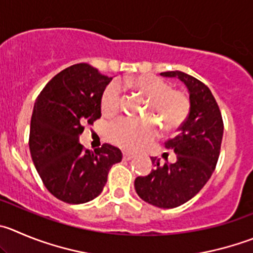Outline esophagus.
Here are the masks:
<instances>
[{
	"mask_svg": "<svg viewBox=\"0 0 253 253\" xmlns=\"http://www.w3.org/2000/svg\"><path fill=\"white\" fill-rule=\"evenodd\" d=\"M134 154L133 153H129V151H124L123 153V158H124V160H130V159L134 158Z\"/></svg>",
	"mask_w": 253,
	"mask_h": 253,
	"instance_id": "1",
	"label": "esophagus"
}]
</instances>
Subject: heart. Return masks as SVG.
<instances>
[{"instance_id": "b5f03b06", "label": "heart", "mask_w": 253, "mask_h": 253, "mask_svg": "<svg viewBox=\"0 0 253 253\" xmlns=\"http://www.w3.org/2000/svg\"><path fill=\"white\" fill-rule=\"evenodd\" d=\"M126 85L143 97L148 98L146 115H156L164 122L165 128L171 130L182 124L190 109V102L185 93L170 88L165 79L153 74H144L126 81ZM103 114L113 117L122 108V88L117 82L108 84L100 102ZM159 125L151 118L135 119L120 118L108 130L110 141L129 150H136L159 135Z\"/></svg>"}]
</instances>
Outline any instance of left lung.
Here are the masks:
<instances>
[{"label":"left lung","instance_id":"obj_1","mask_svg":"<svg viewBox=\"0 0 253 253\" xmlns=\"http://www.w3.org/2000/svg\"><path fill=\"white\" fill-rule=\"evenodd\" d=\"M160 74L176 77L185 84L189 93V115L176 135L165 143V148L176 154V161L160 167V163L151 158L155 169L146 176L136 177L134 186L145 203L172 209L192 199L211 177L220 155L223 124L217 103L205 84L180 71Z\"/></svg>","mask_w":253,"mask_h":253}]
</instances>
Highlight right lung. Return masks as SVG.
I'll use <instances>...</instances> for the list:
<instances>
[{"instance_id":"right-lung-1","label":"right lung","mask_w":253,"mask_h":253,"mask_svg":"<svg viewBox=\"0 0 253 253\" xmlns=\"http://www.w3.org/2000/svg\"><path fill=\"white\" fill-rule=\"evenodd\" d=\"M113 78L86 63L53 77L36 99L30 129L33 164L48 191L68 204H84L103 191L122 151L104 144L94 153L79 143L84 124L100 118L104 89Z\"/></svg>"}]
</instances>
